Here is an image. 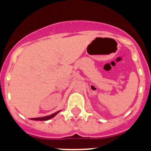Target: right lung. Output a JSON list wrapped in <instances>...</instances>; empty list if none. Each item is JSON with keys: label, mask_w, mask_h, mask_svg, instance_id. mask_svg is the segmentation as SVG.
Masks as SVG:
<instances>
[{"label": "right lung", "mask_w": 151, "mask_h": 151, "mask_svg": "<svg viewBox=\"0 0 151 151\" xmlns=\"http://www.w3.org/2000/svg\"><path fill=\"white\" fill-rule=\"evenodd\" d=\"M60 111H57L56 112V113H53L52 115H49V116H44V117H40V118H33V119H31V120H35V121H47V120H49V119H52V118H54V116H56V115L57 114V113H59Z\"/></svg>", "instance_id": "obj_1"}]
</instances>
